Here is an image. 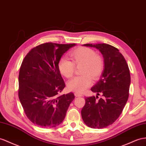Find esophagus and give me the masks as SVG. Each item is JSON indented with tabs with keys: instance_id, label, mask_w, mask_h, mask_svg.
Returning <instances> with one entry per match:
<instances>
[{
	"instance_id": "1",
	"label": "esophagus",
	"mask_w": 146,
	"mask_h": 146,
	"mask_svg": "<svg viewBox=\"0 0 146 146\" xmlns=\"http://www.w3.org/2000/svg\"><path fill=\"white\" fill-rule=\"evenodd\" d=\"M74 96H75L76 97H81V96H83L81 94H79V93H78V92H74Z\"/></svg>"
}]
</instances>
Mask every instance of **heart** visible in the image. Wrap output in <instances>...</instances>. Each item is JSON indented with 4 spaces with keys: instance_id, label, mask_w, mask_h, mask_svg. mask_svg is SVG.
I'll list each match as a JSON object with an SVG mask.
<instances>
[{
    "instance_id": "heart-1",
    "label": "heart",
    "mask_w": 146,
    "mask_h": 146,
    "mask_svg": "<svg viewBox=\"0 0 146 146\" xmlns=\"http://www.w3.org/2000/svg\"><path fill=\"white\" fill-rule=\"evenodd\" d=\"M72 62L66 58H61L58 63L59 72L67 78L72 77L76 65H82L81 73L83 76L73 78L68 82L67 87L71 91L83 93L92 83V77L98 80L101 75L104 62L101 56L96 54L94 50L88 47H81L70 52Z\"/></svg>"
}]
</instances>
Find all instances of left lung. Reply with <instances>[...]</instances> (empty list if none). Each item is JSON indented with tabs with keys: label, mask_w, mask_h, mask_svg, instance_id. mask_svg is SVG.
Returning <instances> with one entry per match:
<instances>
[{
	"label": "left lung",
	"mask_w": 146,
	"mask_h": 146,
	"mask_svg": "<svg viewBox=\"0 0 146 146\" xmlns=\"http://www.w3.org/2000/svg\"><path fill=\"white\" fill-rule=\"evenodd\" d=\"M83 46L99 50L103 56L104 67L100 80L91 89L97 93L96 98H85L81 117L90 128H104L119 117L127 102L131 83L129 70L124 57L113 46L104 43ZM99 94L103 98L97 100Z\"/></svg>",
	"instance_id": "1"
}]
</instances>
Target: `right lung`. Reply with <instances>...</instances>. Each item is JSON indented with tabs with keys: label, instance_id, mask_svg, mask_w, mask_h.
<instances>
[{
	"label": "right lung",
	"instance_id": "add662e5",
	"mask_svg": "<svg viewBox=\"0 0 146 146\" xmlns=\"http://www.w3.org/2000/svg\"><path fill=\"white\" fill-rule=\"evenodd\" d=\"M76 44L52 42L39 45L26 55L20 67L18 97L25 114L42 128H54L62 123L73 93L60 95L65 84L58 68L62 55Z\"/></svg>",
	"mask_w": 146,
	"mask_h": 146
}]
</instances>
